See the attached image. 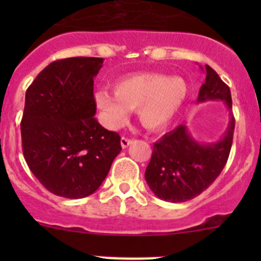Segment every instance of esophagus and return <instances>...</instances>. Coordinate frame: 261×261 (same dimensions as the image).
Masks as SVG:
<instances>
[{
    "mask_svg": "<svg viewBox=\"0 0 261 261\" xmlns=\"http://www.w3.org/2000/svg\"><path fill=\"white\" fill-rule=\"evenodd\" d=\"M131 144H133V140H131V139L125 138V136H122V138H121V146H122L123 149H126V147H127L128 145H131Z\"/></svg>",
    "mask_w": 261,
    "mask_h": 261,
    "instance_id": "1",
    "label": "esophagus"
}]
</instances>
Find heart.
Segmentation results:
<instances>
[{
	"instance_id": "b5f03b06",
	"label": "heart",
	"mask_w": 261,
	"mask_h": 261,
	"mask_svg": "<svg viewBox=\"0 0 261 261\" xmlns=\"http://www.w3.org/2000/svg\"><path fill=\"white\" fill-rule=\"evenodd\" d=\"M188 97V84L180 77L140 73L115 84V92L98 91L94 96L107 127L116 130L138 109L139 121L147 130L167 127L179 114Z\"/></svg>"
}]
</instances>
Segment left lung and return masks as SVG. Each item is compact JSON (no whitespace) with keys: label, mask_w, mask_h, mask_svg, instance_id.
Returning a JSON list of instances; mask_svg holds the SVG:
<instances>
[{"label":"left lung","mask_w":261,"mask_h":261,"mask_svg":"<svg viewBox=\"0 0 261 261\" xmlns=\"http://www.w3.org/2000/svg\"><path fill=\"white\" fill-rule=\"evenodd\" d=\"M216 99L225 102L230 111L227 128L221 140L198 143L183 123L154 144L145 180L152 193L163 201L179 203L199 196L225 168L235 130L232 99L227 84L206 65V81L199 89L197 102Z\"/></svg>","instance_id":"obj_1"}]
</instances>
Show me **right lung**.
I'll return each instance as SVG.
<instances>
[{
    "mask_svg": "<svg viewBox=\"0 0 261 261\" xmlns=\"http://www.w3.org/2000/svg\"><path fill=\"white\" fill-rule=\"evenodd\" d=\"M102 63L87 57L55 60L26 91L23 156L38 180L64 198L94 193L122 150L120 135L94 117L93 78Z\"/></svg>",
    "mask_w": 261,
    "mask_h": 261,
    "instance_id": "right-lung-1",
    "label": "right lung"
}]
</instances>
